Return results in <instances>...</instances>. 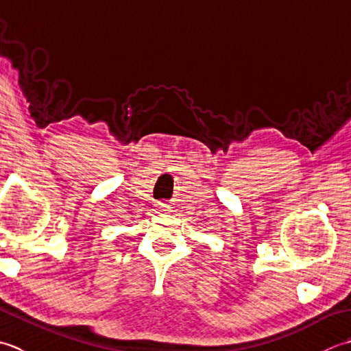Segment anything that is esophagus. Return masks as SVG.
<instances>
[{
  "mask_svg": "<svg viewBox=\"0 0 351 351\" xmlns=\"http://www.w3.org/2000/svg\"><path fill=\"white\" fill-rule=\"evenodd\" d=\"M167 204H163V203H159V204H157V209H160V210H165L167 209Z\"/></svg>",
  "mask_w": 351,
  "mask_h": 351,
  "instance_id": "esophagus-1",
  "label": "esophagus"
}]
</instances>
